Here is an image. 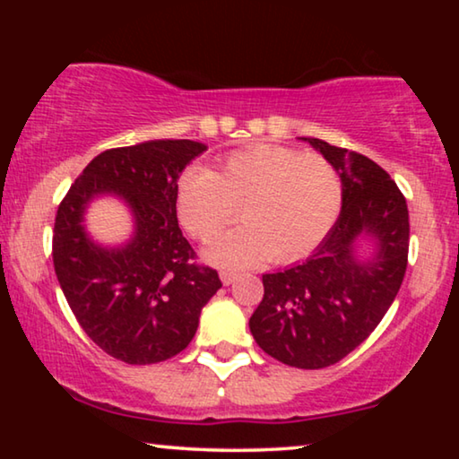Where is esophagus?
I'll use <instances>...</instances> for the list:
<instances>
[{"instance_id": "34e87169", "label": "esophagus", "mask_w": 459, "mask_h": 459, "mask_svg": "<svg viewBox=\"0 0 459 459\" xmlns=\"http://www.w3.org/2000/svg\"><path fill=\"white\" fill-rule=\"evenodd\" d=\"M219 278H221V281H223L225 286H230L231 281H236L238 273L236 272H221V273H219Z\"/></svg>"}]
</instances>
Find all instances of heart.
I'll return each mask as SVG.
<instances>
[{"instance_id":"1","label":"heart","mask_w":459,"mask_h":459,"mask_svg":"<svg viewBox=\"0 0 459 459\" xmlns=\"http://www.w3.org/2000/svg\"><path fill=\"white\" fill-rule=\"evenodd\" d=\"M236 206L244 225L212 244L206 253L212 263H294L311 255L334 228L342 181L322 154L272 143L225 156L215 171L192 167L178 181L175 212L181 228L200 242L234 221Z\"/></svg>"}]
</instances>
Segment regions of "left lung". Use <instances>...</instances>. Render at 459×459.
I'll use <instances>...</instances> for the list:
<instances>
[{
	"instance_id": "left-lung-1",
	"label": "left lung",
	"mask_w": 459,
	"mask_h": 459,
	"mask_svg": "<svg viewBox=\"0 0 459 459\" xmlns=\"http://www.w3.org/2000/svg\"><path fill=\"white\" fill-rule=\"evenodd\" d=\"M305 142L341 175V217L305 263L263 275L265 294L248 325L273 359L319 369L359 347L393 305L407 269L410 212L391 175L368 156L317 137ZM361 235L377 240L369 262L354 256Z\"/></svg>"
}]
</instances>
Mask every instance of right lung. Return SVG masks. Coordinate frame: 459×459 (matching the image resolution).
<instances>
[{
  "instance_id": "add662e5",
  "label": "right lung",
  "mask_w": 459,
  "mask_h": 459,
  "mask_svg": "<svg viewBox=\"0 0 459 459\" xmlns=\"http://www.w3.org/2000/svg\"><path fill=\"white\" fill-rule=\"evenodd\" d=\"M204 150L192 140L106 150L56 212L52 256L66 303L85 334L118 361L148 366L181 353L221 288L215 269L196 263L175 212L179 175ZM100 193H115L134 212L136 231L123 247H100L82 228L86 204Z\"/></svg>"
}]
</instances>
